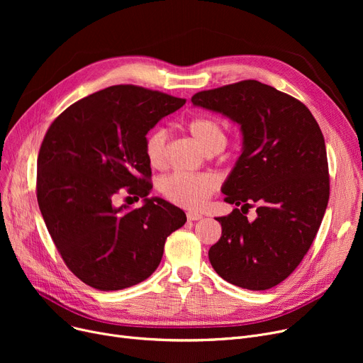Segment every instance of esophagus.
<instances>
[{
    "label": "esophagus",
    "instance_id": "34e87169",
    "mask_svg": "<svg viewBox=\"0 0 363 363\" xmlns=\"http://www.w3.org/2000/svg\"><path fill=\"white\" fill-rule=\"evenodd\" d=\"M186 218H188V220H200V219H203V215H200L197 212H188Z\"/></svg>",
    "mask_w": 363,
    "mask_h": 363
}]
</instances>
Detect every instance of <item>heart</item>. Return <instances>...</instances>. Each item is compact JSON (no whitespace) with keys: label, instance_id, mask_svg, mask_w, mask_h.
I'll use <instances>...</instances> for the list:
<instances>
[{"label":"heart","instance_id":"heart-1","mask_svg":"<svg viewBox=\"0 0 363 363\" xmlns=\"http://www.w3.org/2000/svg\"><path fill=\"white\" fill-rule=\"evenodd\" d=\"M188 130L194 140L207 152L218 147H225V125L216 118L200 116L188 122ZM169 133L163 128H157L148 133L145 140V156L151 166L162 167L166 162ZM164 196L179 206L199 208L204 206L218 188V179L211 174L191 175L177 172L163 181Z\"/></svg>","mask_w":363,"mask_h":363}]
</instances>
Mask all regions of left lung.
I'll use <instances>...</instances> for the list:
<instances>
[{
    "instance_id": "1",
    "label": "left lung",
    "mask_w": 363,
    "mask_h": 363,
    "mask_svg": "<svg viewBox=\"0 0 363 363\" xmlns=\"http://www.w3.org/2000/svg\"><path fill=\"white\" fill-rule=\"evenodd\" d=\"M196 107L219 113L241 130V155L220 191L241 206L222 225L208 260L225 281L268 290L308 253L330 199L327 148L309 108L274 86L242 81L197 92ZM257 204L255 221L244 208Z\"/></svg>"
}]
</instances>
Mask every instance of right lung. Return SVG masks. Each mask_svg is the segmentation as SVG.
Returning a JSON list of instances; mask_svg holds the SVG:
<instances>
[{"mask_svg":"<svg viewBox=\"0 0 363 363\" xmlns=\"http://www.w3.org/2000/svg\"><path fill=\"white\" fill-rule=\"evenodd\" d=\"M185 101L141 86H108L67 107L47 130L38 204L67 268L89 287L116 291L147 279L166 238L186 222L179 207L148 196L145 156L148 130ZM125 186L145 199L140 209L112 203Z\"/></svg>","mask_w":363,"mask_h":363,"instance_id":"right-lung-1","label":"right lung"}]
</instances>
